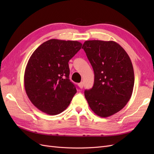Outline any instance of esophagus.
I'll list each match as a JSON object with an SVG mask.
<instances>
[{
  "instance_id": "obj_1",
  "label": "esophagus",
  "mask_w": 154,
  "mask_h": 154,
  "mask_svg": "<svg viewBox=\"0 0 154 154\" xmlns=\"http://www.w3.org/2000/svg\"><path fill=\"white\" fill-rule=\"evenodd\" d=\"M78 86H79V87H80V88H82L83 87V82H81V83H80L78 84Z\"/></svg>"
}]
</instances>
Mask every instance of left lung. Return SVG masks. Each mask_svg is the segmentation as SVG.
<instances>
[{
    "label": "left lung",
    "mask_w": 154,
    "mask_h": 154,
    "mask_svg": "<svg viewBox=\"0 0 154 154\" xmlns=\"http://www.w3.org/2000/svg\"><path fill=\"white\" fill-rule=\"evenodd\" d=\"M82 48L92 66L94 83L85 91L91 110L106 118L122 110L131 97L134 72L125 49L114 41L87 40Z\"/></svg>",
    "instance_id": "left-lung-1"
}]
</instances>
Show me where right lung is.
<instances>
[{
    "mask_svg": "<svg viewBox=\"0 0 154 154\" xmlns=\"http://www.w3.org/2000/svg\"><path fill=\"white\" fill-rule=\"evenodd\" d=\"M82 45L78 41L51 39L31 56L24 73L25 90L31 103L43 112H62L76 93L69 80L68 62Z\"/></svg>",
    "mask_w": 154,
    "mask_h": 154,
    "instance_id": "obj_1",
    "label": "right lung"
}]
</instances>
